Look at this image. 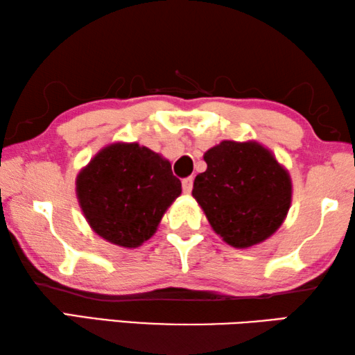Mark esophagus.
<instances>
[{
  "instance_id": "esophagus-1",
  "label": "esophagus",
  "mask_w": 355,
  "mask_h": 355,
  "mask_svg": "<svg viewBox=\"0 0 355 355\" xmlns=\"http://www.w3.org/2000/svg\"><path fill=\"white\" fill-rule=\"evenodd\" d=\"M192 184H194V178H192V177H188V178L183 180L182 186H183V192H184V194H191Z\"/></svg>"
}]
</instances>
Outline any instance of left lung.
<instances>
[{"mask_svg": "<svg viewBox=\"0 0 355 355\" xmlns=\"http://www.w3.org/2000/svg\"><path fill=\"white\" fill-rule=\"evenodd\" d=\"M203 159L207 171L196 177L192 197L213 230L236 249L274 235L291 207L293 184L271 150L255 141H222Z\"/></svg>", "mask_w": 355, "mask_h": 355, "instance_id": "1", "label": "left lung"}]
</instances>
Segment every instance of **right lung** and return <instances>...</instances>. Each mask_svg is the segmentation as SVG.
I'll return each mask as SVG.
<instances>
[{
    "label": "right lung",
    "instance_id": "right-lung-1",
    "mask_svg": "<svg viewBox=\"0 0 355 355\" xmlns=\"http://www.w3.org/2000/svg\"><path fill=\"white\" fill-rule=\"evenodd\" d=\"M182 194V182L163 156L137 142L101 148L76 177L84 218L98 236L120 248H139Z\"/></svg>",
    "mask_w": 355,
    "mask_h": 355
}]
</instances>
